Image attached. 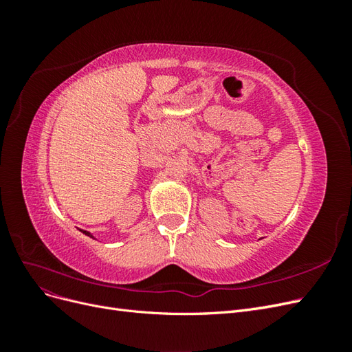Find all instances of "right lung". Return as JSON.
Here are the masks:
<instances>
[{
	"mask_svg": "<svg viewBox=\"0 0 352 352\" xmlns=\"http://www.w3.org/2000/svg\"><path fill=\"white\" fill-rule=\"evenodd\" d=\"M82 232L85 233V235H88V236H91V233H89V232H87V230H82ZM91 238H92V236H91Z\"/></svg>",
	"mask_w": 352,
	"mask_h": 352,
	"instance_id": "right-lung-1",
	"label": "right lung"
}]
</instances>
